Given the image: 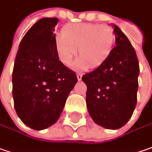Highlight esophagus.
Listing matches in <instances>:
<instances>
[{
  "label": "esophagus",
  "mask_w": 152,
  "mask_h": 152,
  "mask_svg": "<svg viewBox=\"0 0 152 152\" xmlns=\"http://www.w3.org/2000/svg\"><path fill=\"white\" fill-rule=\"evenodd\" d=\"M77 79H78V81H81L82 80V77H83V74L82 73H77Z\"/></svg>",
  "instance_id": "34e87169"
}]
</instances>
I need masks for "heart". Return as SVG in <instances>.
Instances as JSON below:
<instances>
[{"mask_svg":"<svg viewBox=\"0 0 152 152\" xmlns=\"http://www.w3.org/2000/svg\"><path fill=\"white\" fill-rule=\"evenodd\" d=\"M62 37L56 40L55 48L59 60L69 65L77 53L80 58L75 68L83 69L90 65L97 67L106 58L114 42L113 30L104 24L80 23L68 24L63 29Z\"/></svg>","mask_w":152,"mask_h":152,"instance_id":"1","label":"heart"}]
</instances>
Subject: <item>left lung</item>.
<instances>
[{
	"instance_id": "8db88e82",
	"label": "left lung",
	"mask_w": 152,
	"mask_h": 152,
	"mask_svg": "<svg viewBox=\"0 0 152 152\" xmlns=\"http://www.w3.org/2000/svg\"><path fill=\"white\" fill-rule=\"evenodd\" d=\"M115 46L97 69L82 77L87 85V107L94 122L107 129L124 126L137 103L140 65L128 37L113 25Z\"/></svg>"
}]
</instances>
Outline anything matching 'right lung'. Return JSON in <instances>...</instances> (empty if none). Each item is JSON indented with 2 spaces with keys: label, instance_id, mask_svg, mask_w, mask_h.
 I'll use <instances>...</instances> for the list:
<instances>
[{
  "label": "right lung",
  "instance_id": "add662e5",
  "mask_svg": "<svg viewBox=\"0 0 152 152\" xmlns=\"http://www.w3.org/2000/svg\"><path fill=\"white\" fill-rule=\"evenodd\" d=\"M57 18H42L20 42L12 70V97L17 115L28 127L42 130L59 118L76 73L58 59L54 27Z\"/></svg>",
  "mask_w": 152,
  "mask_h": 152
}]
</instances>
